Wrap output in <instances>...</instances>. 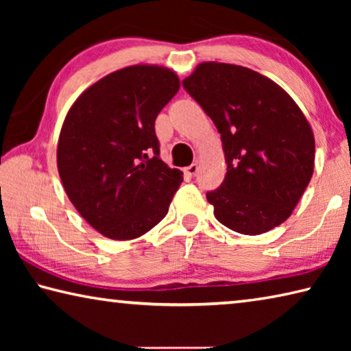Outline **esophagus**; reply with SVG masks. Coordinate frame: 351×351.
<instances>
[{
  "instance_id": "esophagus-1",
  "label": "esophagus",
  "mask_w": 351,
  "mask_h": 351,
  "mask_svg": "<svg viewBox=\"0 0 351 351\" xmlns=\"http://www.w3.org/2000/svg\"><path fill=\"white\" fill-rule=\"evenodd\" d=\"M198 164H192V165H189V167L186 169V175L189 176V178H193V176H197V173H198Z\"/></svg>"
}]
</instances>
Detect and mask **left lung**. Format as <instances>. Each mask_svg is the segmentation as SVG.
Instances as JSON below:
<instances>
[{
    "instance_id": "left-lung-1",
    "label": "left lung",
    "mask_w": 351,
    "mask_h": 351,
    "mask_svg": "<svg viewBox=\"0 0 351 351\" xmlns=\"http://www.w3.org/2000/svg\"><path fill=\"white\" fill-rule=\"evenodd\" d=\"M221 134L228 173L206 193L217 219L258 235L288 219L314 169V136L299 106L255 71L201 63L182 82Z\"/></svg>"
}]
</instances>
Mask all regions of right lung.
Here are the masks:
<instances>
[{"label":"right lung","instance_id":"obj_1","mask_svg":"<svg viewBox=\"0 0 351 351\" xmlns=\"http://www.w3.org/2000/svg\"><path fill=\"white\" fill-rule=\"evenodd\" d=\"M178 90L170 69L136 64L94 83L64 119L57 148L64 192L108 239H138L167 215L182 173L159 158L154 121Z\"/></svg>","mask_w":351,"mask_h":351}]
</instances>
